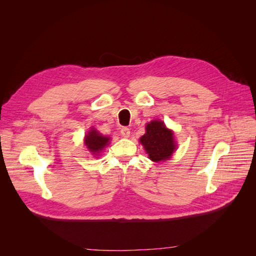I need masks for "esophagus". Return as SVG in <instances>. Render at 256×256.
<instances>
[{
    "instance_id": "esophagus-1",
    "label": "esophagus",
    "mask_w": 256,
    "mask_h": 256,
    "mask_svg": "<svg viewBox=\"0 0 256 256\" xmlns=\"http://www.w3.org/2000/svg\"><path fill=\"white\" fill-rule=\"evenodd\" d=\"M120 134L124 138H128L130 136V129L127 128V127H122L120 129Z\"/></svg>"
}]
</instances>
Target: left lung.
Wrapping results in <instances>:
<instances>
[{
  "label": "left lung",
  "instance_id": "1",
  "mask_svg": "<svg viewBox=\"0 0 256 256\" xmlns=\"http://www.w3.org/2000/svg\"><path fill=\"white\" fill-rule=\"evenodd\" d=\"M140 143L154 162L168 160L176 150L173 131L168 129L164 122L158 120L147 124L146 132L141 136Z\"/></svg>",
  "mask_w": 256,
  "mask_h": 256
}]
</instances>
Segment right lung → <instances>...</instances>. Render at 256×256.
Segmentation results:
<instances>
[{"instance_id":"add662e5","label":"right lung","mask_w":256,"mask_h":256,"mask_svg":"<svg viewBox=\"0 0 256 256\" xmlns=\"http://www.w3.org/2000/svg\"><path fill=\"white\" fill-rule=\"evenodd\" d=\"M109 141L110 138L104 136L95 128H92L84 138L85 146L94 156H98L100 152H102L104 147L109 144Z\"/></svg>"}]
</instances>
